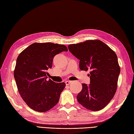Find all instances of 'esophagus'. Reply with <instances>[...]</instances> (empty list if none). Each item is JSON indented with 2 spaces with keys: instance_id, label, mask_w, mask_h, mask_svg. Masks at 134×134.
Here are the masks:
<instances>
[{
  "instance_id": "obj_1",
  "label": "esophagus",
  "mask_w": 134,
  "mask_h": 134,
  "mask_svg": "<svg viewBox=\"0 0 134 134\" xmlns=\"http://www.w3.org/2000/svg\"><path fill=\"white\" fill-rule=\"evenodd\" d=\"M71 82L70 81H67L65 82V85H70Z\"/></svg>"
}]
</instances>
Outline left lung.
Segmentation results:
<instances>
[{
    "instance_id": "1",
    "label": "left lung",
    "mask_w": 134,
    "mask_h": 134,
    "mask_svg": "<svg viewBox=\"0 0 134 134\" xmlns=\"http://www.w3.org/2000/svg\"><path fill=\"white\" fill-rule=\"evenodd\" d=\"M69 49L79 60L82 71L90 70V84L82 83L76 96L82 106L92 111L103 109L115 96L120 69L115 52L104 42L95 40L70 44Z\"/></svg>"
}]
</instances>
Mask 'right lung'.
<instances>
[{
	"label": "right lung",
	"mask_w": 134,
	"mask_h": 134,
	"mask_svg": "<svg viewBox=\"0 0 134 134\" xmlns=\"http://www.w3.org/2000/svg\"><path fill=\"white\" fill-rule=\"evenodd\" d=\"M67 51L64 45L35 42L18 56L14 78L20 95L31 109L47 112L58 103L65 84L47 80V70L52 68L54 56Z\"/></svg>",
	"instance_id": "1"
}]
</instances>
